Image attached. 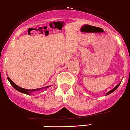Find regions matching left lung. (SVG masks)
<instances>
[{
	"label": "left lung",
	"mask_w": 130,
	"mask_h": 130,
	"mask_svg": "<svg viewBox=\"0 0 130 130\" xmlns=\"http://www.w3.org/2000/svg\"><path fill=\"white\" fill-rule=\"evenodd\" d=\"M120 83H121V82H120V83H119V84H118V85H117V86H115V88H113V89H112V90L109 91V92H107V94H106V95H109V94H111V93H112V92H113V91H115V90H116V89H117V88H118V86H119V85H120Z\"/></svg>",
	"instance_id": "1"
}]
</instances>
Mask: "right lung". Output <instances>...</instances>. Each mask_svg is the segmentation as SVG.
I'll list each match as a JSON object with an SVG mask.
<instances>
[{
  "label": "right lung",
  "instance_id": "right-lung-1",
  "mask_svg": "<svg viewBox=\"0 0 130 130\" xmlns=\"http://www.w3.org/2000/svg\"><path fill=\"white\" fill-rule=\"evenodd\" d=\"M7 79H8V80L9 81V82L10 83L11 85L14 88H15L16 90H17L18 91H19V92H21V93H23V94H27V95H30L31 94H32V92H35V91H40L41 90V89H46L47 88H48L49 87L51 86H45V87H44V88H38V89H25V88H21V87L18 86V85H17L15 83L13 82V81H12L10 79L9 77H7Z\"/></svg>",
  "mask_w": 130,
  "mask_h": 130
}]
</instances>
